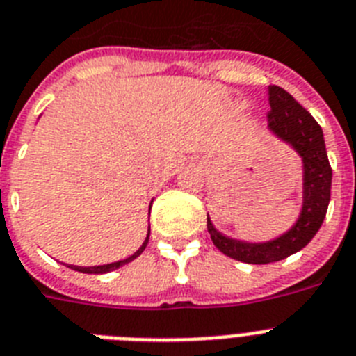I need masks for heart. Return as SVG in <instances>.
Segmentation results:
<instances>
[{
  "label": "heart",
  "mask_w": 356,
  "mask_h": 356,
  "mask_svg": "<svg viewBox=\"0 0 356 356\" xmlns=\"http://www.w3.org/2000/svg\"><path fill=\"white\" fill-rule=\"evenodd\" d=\"M241 106H244V103H241Z\"/></svg>",
  "instance_id": "b5f03b06"
}]
</instances>
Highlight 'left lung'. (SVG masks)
<instances>
[{"mask_svg": "<svg viewBox=\"0 0 356 356\" xmlns=\"http://www.w3.org/2000/svg\"><path fill=\"white\" fill-rule=\"evenodd\" d=\"M270 106L268 130L302 159V208L297 220L288 232L264 243L226 237L215 229L210 217L206 224L217 250L248 264H270L300 252L324 222L331 197V166L318 122L280 86H270Z\"/></svg>", "mask_w": 356, "mask_h": 356, "instance_id": "1", "label": "left lung"}]
</instances>
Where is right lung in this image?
<instances>
[{
  "mask_svg": "<svg viewBox=\"0 0 356 356\" xmlns=\"http://www.w3.org/2000/svg\"><path fill=\"white\" fill-rule=\"evenodd\" d=\"M154 202V201H152ZM152 202H150V208H152ZM148 238H150V228H148V234H146V238L145 243L139 246V250H137L134 255L127 257V259H122V261H118V262H110V264H101V266H68V268H72V270L76 271H81V273H94V275H101V273H108V271H113L118 270V268H121V266L128 264V262H132L134 259H137V257L141 255L143 252H145L146 244H148Z\"/></svg>",
  "mask_w": 356,
  "mask_h": 356,
  "instance_id": "right-lung-1",
  "label": "right lung"
}]
</instances>
